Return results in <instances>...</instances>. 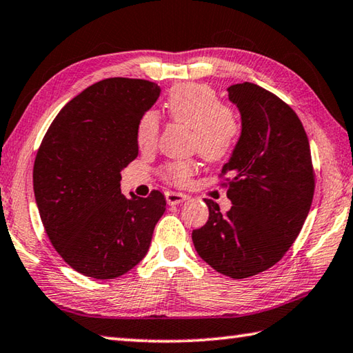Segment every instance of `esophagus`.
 Segmentation results:
<instances>
[{
    "label": "esophagus",
    "mask_w": 353,
    "mask_h": 353,
    "mask_svg": "<svg viewBox=\"0 0 353 353\" xmlns=\"http://www.w3.org/2000/svg\"><path fill=\"white\" fill-rule=\"evenodd\" d=\"M164 196H166V201L169 205H178V204L184 203V201L189 198L185 193H179V192H166V195Z\"/></svg>",
    "instance_id": "obj_1"
}]
</instances>
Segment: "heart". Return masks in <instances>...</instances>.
Masks as SVG:
<instances>
[{
    "instance_id": "obj_1",
    "label": "heart",
    "mask_w": 353,
    "mask_h": 353,
    "mask_svg": "<svg viewBox=\"0 0 353 353\" xmlns=\"http://www.w3.org/2000/svg\"><path fill=\"white\" fill-rule=\"evenodd\" d=\"M166 110L176 123L192 129V149L208 161H222L233 154L242 134V121L230 105L212 86L183 83L169 92ZM160 134V116L146 111L135 131L137 145L143 150L154 149ZM198 170L196 160L170 161L160 169V175L170 184L185 185Z\"/></svg>"
}]
</instances>
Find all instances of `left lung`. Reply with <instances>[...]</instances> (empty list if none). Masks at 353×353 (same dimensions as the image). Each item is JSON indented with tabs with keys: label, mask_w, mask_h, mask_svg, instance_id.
I'll list each match as a JSON object with an SVG mask.
<instances>
[{
	"label": "left lung",
	"mask_w": 353,
	"mask_h": 353,
	"mask_svg": "<svg viewBox=\"0 0 353 353\" xmlns=\"http://www.w3.org/2000/svg\"><path fill=\"white\" fill-rule=\"evenodd\" d=\"M239 108L242 134L219 174L232 208L204 199L208 221L193 230L201 259L232 279L276 265L297 239L312 204L315 172L311 148L297 114L256 83L228 88Z\"/></svg>",
	"instance_id": "obj_1"
}]
</instances>
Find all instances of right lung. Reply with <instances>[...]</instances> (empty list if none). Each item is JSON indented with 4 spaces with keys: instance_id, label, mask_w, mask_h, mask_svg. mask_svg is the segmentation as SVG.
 Masks as SVG:
<instances>
[{
    "instance_id": "1",
    "label": "right lung",
    "mask_w": 353,
    "mask_h": 353,
    "mask_svg": "<svg viewBox=\"0 0 353 353\" xmlns=\"http://www.w3.org/2000/svg\"><path fill=\"white\" fill-rule=\"evenodd\" d=\"M160 86L110 77L62 108L42 139L33 190L46 233L71 268L116 279L146 256L166 208L160 190L125 196L120 172L139 155L135 131Z\"/></svg>"
}]
</instances>
